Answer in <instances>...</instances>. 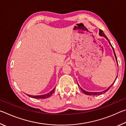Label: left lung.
Segmentation results:
<instances>
[{
	"label": "left lung",
	"instance_id": "obj_1",
	"mask_svg": "<svg viewBox=\"0 0 126 126\" xmlns=\"http://www.w3.org/2000/svg\"><path fill=\"white\" fill-rule=\"evenodd\" d=\"M99 34L101 35V36H102V37H105L108 40V42H109V43H110V46H111V47H112V49H113V53H114V56H115V58H116V61H117V57H116V54H115V52H114V49H113V47L112 46V45H111V44H110V42L109 41V40H108V39L107 38V37H106V35L104 34V33H103V31H102V30H101V29H99ZM118 64V63H117ZM117 77H116V79H117ZM116 79H115V81H116ZM115 81L114 82H113V83L111 86H110L109 87H108V88L106 89V90H105V91H103V92H87V91H84V90H83V89L82 88H80V89L81 90H82V91L85 94H86V95H100V94H102L103 93H105V92H106L107 91H108V90H109L110 89V87H112V86L113 84H114V83L115 82Z\"/></svg>",
	"mask_w": 126,
	"mask_h": 126
}]
</instances>
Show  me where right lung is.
<instances>
[{
  "label": "right lung",
  "mask_w": 126,
  "mask_h": 126,
  "mask_svg": "<svg viewBox=\"0 0 126 126\" xmlns=\"http://www.w3.org/2000/svg\"><path fill=\"white\" fill-rule=\"evenodd\" d=\"M55 88L53 89V90L50 92L49 93H48L47 94H43V95H28L29 97L33 98H35V99H44V98H47L49 97L52 94L54 93Z\"/></svg>",
  "instance_id": "right-lung-1"
}]
</instances>
